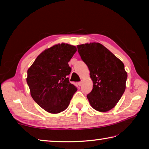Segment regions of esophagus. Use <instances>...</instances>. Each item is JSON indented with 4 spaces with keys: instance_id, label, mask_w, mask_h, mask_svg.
<instances>
[{
    "instance_id": "esophagus-1",
    "label": "esophagus",
    "mask_w": 149,
    "mask_h": 149,
    "mask_svg": "<svg viewBox=\"0 0 149 149\" xmlns=\"http://www.w3.org/2000/svg\"><path fill=\"white\" fill-rule=\"evenodd\" d=\"M77 84H78V85H79V86H81V85H82V81H79V82H78V83H77Z\"/></svg>"
}]
</instances>
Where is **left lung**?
Segmentation results:
<instances>
[{
    "instance_id": "1",
    "label": "left lung",
    "mask_w": 149,
    "mask_h": 149,
    "mask_svg": "<svg viewBox=\"0 0 149 149\" xmlns=\"http://www.w3.org/2000/svg\"><path fill=\"white\" fill-rule=\"evenodd\" d=\"M77 47L93 83L91 92L87 95L90 104L96 110L107 112L116 105L125 91L127 74L124 64L99 42Z\"/></svg>"
}]
</instances>
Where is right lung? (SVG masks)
<instances>
[{"instance_id":"obj_1","label":"right lung","mask_w":149,"mask_h":149,"mask_svg":"<svg viewBox=\"0 0 149 149\" xmlns=\"http://www.w3.org/2000/svg\"><path fill=\"white\" fill-rule=\"evenodd\" d=\"M76 51L71 45H54L40 54L27 70V84L33 99L48 112L65 110L77 91L68 77L72 70L68 62Z\"/></svg>"}]
</instances>
